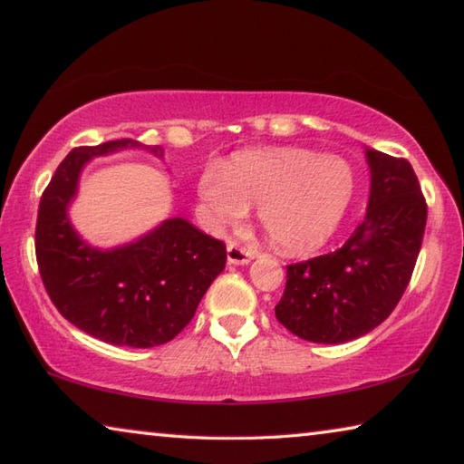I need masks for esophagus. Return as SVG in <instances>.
Instances as JSON below:
<instances>
[{
	"instance_id": "1",
	"label": "esophagus",
	"mask_w": 464,
	"mask_h": 464,
	"mask_svg": "<svg viewBox=\"0 0 464 464\" xmlns=\"http://www.w3.org/2000/svg\"><path fill=\"white\" fill-rule=\"evenodd\" d=\"M251 260H254V251L239 247L237 243H229V246H227V262L231 266H246Z\"/></svg>"
}]
</instances>
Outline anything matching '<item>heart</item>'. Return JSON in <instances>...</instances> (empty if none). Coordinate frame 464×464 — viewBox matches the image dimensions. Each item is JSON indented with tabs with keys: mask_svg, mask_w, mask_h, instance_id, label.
Wrapping results in <instances>:
<instances>
[{
	"mask_svg": "<svg viewBox=\"0 0 464 464\" xmlns=\"http://www.w3.org/2000/svg\"><path fill=\"white\" fill-rule=\"evenodd\" d=\"M196 192L213 227L239 221L256 204L274 246L309 251L332 237L348 210L354 178L348 163L298 147L239 151L200 171Z\"/></svg>",
	"mask_w": 464,
	"mask_h": 464,
	"instance_id": "b5f03b06",
	"label": "heart"
}]
</instances>
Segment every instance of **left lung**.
I'll return each mask as SVG.
<instances>
[{
	"label": "left lung",
	"instance_id": "left-lung-1",
	"mask_svg": "<svg viewBox=\"0 0 464 464\" xmlns=\"http://www.w3.org/2000/svg\"><path fill=\"white\" fill-rule=\"evenodd\" d=\"M366 217L332 254L286 268L274 307L288 332L315 343H343L372 332L397 307L418 262L428 207L407 160L366 149Z\"/></svg>",
	"mask_w": 464,
	"mask_h": 464
}]
</instances>
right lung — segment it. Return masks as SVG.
I'll use <instances>...</instances> for the list:
<instances>
[{"label": "right lung", "mask_w": 464, "mask_h": 464, "mask_svg": "<svg viewBox=\"0 0 464 464\" xmlns=\"http://www.w3.org/2000/svg\"><path fill=\"white\" fill-rule=\"evenodd\" d=\"M121 149L163 157L160 145L132 139L73 149L38 207L36 262L54 307L75 327L112 345L153 348L190 324L204 293L225 270L227 249L182 217L166 218L112 249L85 241L69 218L82 169L93 157Z\"/></svg>", "instance_id": "obj_1"}]
</instances>
